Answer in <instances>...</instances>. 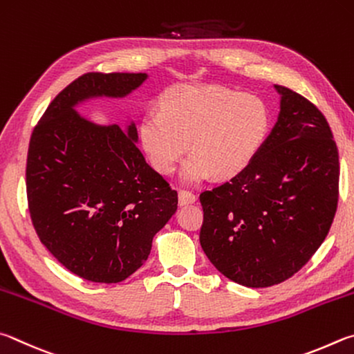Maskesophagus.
<instances>
[{
  "instance_id": "1",
  "label": "esophagus",
  "mask_w": 354,
  "mask_h": 354,
  "mask_svg": "<svg viewBox=\"0 0 354 354\" xmlns=\"http://www.w3.org/2000/svg\"><path fill=\"white\" fill-rule=\"evenodd\" d=\"M194 202H196V196L193 193H189V191H183V189L178 191V203H180V205H188V203H194Z\"/></svg>"
}]
</instances>
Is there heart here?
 I'll return each mask as SVG.
<instances>
[{
  "mask_svg": "<svg viewBox=\"0 0 354 354\" xmlns=\"http://www.w3.org/2000/svg\"><path fill=\"white\" fill-rule=\"evenodd\" d=\"M270 110L261 97L222 86H174L161 110H149L138 126V138L149 163L160 174L182 166V180L199 183L213 174L238 176L261 152L270 132Z\"/></svg>",
  "mask_w": 354,
  "mask_h": 354,
  "instance_id": "obj_1",
  "label": "heart"
}]
</instances>
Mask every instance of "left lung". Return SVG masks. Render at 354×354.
I'll return each instance as SVG.
<instances>
[{
  "instance_id": "1",
  "label": "left lung",
  "mask_w": 354,
  "mask_h": 354,
  "mask_svg": "<svg viewBox=\"0 0 354 354\" xmlns=\"http://www.w3.org/2000/svg\"><path fill=\"white\" fill-rule=\"evenodd\" d=\"M280 113L255 161L203 191L201 245L228 280L269 288L297 274L324 243L339 199V153L325 116L275 85Z\"/></svg>"
}]
</instances>
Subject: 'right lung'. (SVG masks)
<instances>
[{
  "instance_id": "1",
  "label": "right lung",
  "mask_w": 354,
  "mask_h": 354,
  "mask_svg": "<svg viewBox=\"0 0 354 354\" xmlns=\"http://www.w3.org/2000/svg\"><path fill=\"white\" fill-rule=\"evenodd\" d=\"M146 73H86L49 104L30 136L26 191L41 244L74 275L120 283L138 270L177 209V191L146 163L132 121L101 126L76 111L124 97Z\"/></svg>"
}]
</instances>
